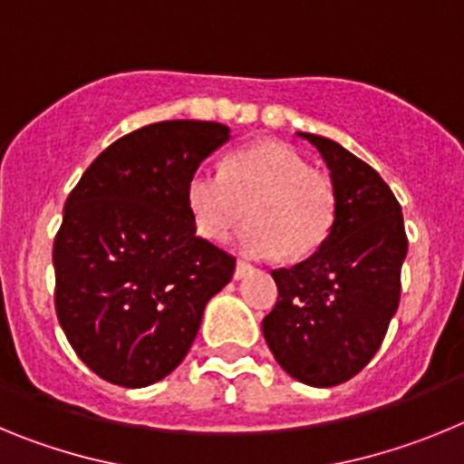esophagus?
I'll return each instance as SVG.
<instances>
[{"mask_svg":"<svg viewBox=\"0 0 464 464\" xmlns=\"http://www.w3.org/2000/svg\"><path fill=\"white\" fill-rule=\"evenodd\" d=\"M248 274H253L251 265H248V262H244V260L237 262V267H235V278H237V281H239V278H244V276H248Z\"/></svg>","mask_w":464,"mask_h":464,"instance_id":"obj_1","label":"esophagus"}]
</instances>
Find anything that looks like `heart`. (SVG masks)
I'll list each match as a JSON object with an SVG mask.
<instances>
[{"mask_svg": "<svg viewBox=\"0 0 464 464\" xmlns=\"http://www.w3.org/2000/svg\"><path fill=\"white\" fill-rule=\"evenodd\" d=\"M197 232L225 241L246 225L239 244L265 257L281 251L290 260L315 253L337 218V188L330 174L278 141H260L229 155L223 174L197 169L186 188Z\"/></svg>", "mask_w": 464, "mask_h": 464, "instance_id": "heart-1", "label": "heart"}]
</instances>
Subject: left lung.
<instances>
[{"mask_svg":"<svg viewBox=\"0 0 464 464\" xmlns=\"http://www.w3.org/2000/svg\"><path fill=\"white\" fill-rule=\"evenodd\" d=\"M299 137L325 160L337 218L314 256L272 272L278 299L262 334L293 379L330 388L358 374L383 343L400 304L409 241L400 202L367 162L332 139Z\"/></svg>","mask_w":464,"mask_h":464,"instance_id":"1","label":"left lung"}]
</instances>
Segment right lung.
Listing matches in <instances>:
<instances>
[{
    "instance_id": "1",
    "label": "right lung",
    "mask_w": 464,
    "mask_h": 464,
    "mask_svg": "<svg viewBox=\"0 0 464 464\" xmlns=\"http://www.w3.org/2000/svg\"><path fill=\"white\" fill-rule=\"evenodd\" d=\"M229 127L165 121L97 155L69 192L53 244L55 311L97 376L143 388L181 364L235 256L195 235L186 188Z\"/></svg>"
}]
</instances>
